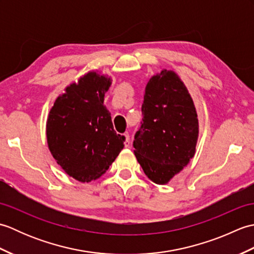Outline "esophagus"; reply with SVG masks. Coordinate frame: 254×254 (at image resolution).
Here are the masks:
<instances>
[{
  "instance_id": "esophagus-1",
  "label": "esophagus",
  "mask_w": 254,
  "mask_h": 254,
  "mask_svg": "<svg viewBox=\"0 0 254 254\" xmlns=\"http://www.w3.org/2000/svg\"><path fill=\"white\" fill-rule=\"evenodd\" d=\"M123 136H124V138H126V141H124V146L128 147L130 146V135H128L127 132H126L123 134Z\"/></svg>"
}]
</instances>
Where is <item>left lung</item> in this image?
Masks as SVG:
<instances>
[{"label":"left lung","instance_id":"8db88e82","mask_svg":"<svg viewBox=\"0 0 254 254\" xmlns=\"http://www.w3.org/2000/svg\"><path fill=\"white\" fill-rule=\"evenodd\" d=\"M142 115L134 155L148 179L166 185L194 157L198 137L195 107L174 71L163 69L148 80Z\"/></svg>","mask_w":254,"mask_h":254}]
</instances>
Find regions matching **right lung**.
Masks as SVG:
<instances>
[{
  "label": "right lung",
  "instance_id": "right-lung-1",
  "mask_svg": "<svg viewBox=\"0 0 254 254\" xmlns=\"http://www.w3.org/2000/svg\"><path fill=\"white\" fill-rule=\"evenodd\" d=\"M111 78L88 72L57 98L47 120L48 147L58 165L79 182L98 179L124 147L104 106Z\"/></svg>",
  "mask_w": 254,
  "mask_h": 254
}]
</instances>
